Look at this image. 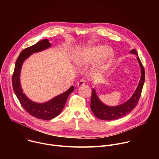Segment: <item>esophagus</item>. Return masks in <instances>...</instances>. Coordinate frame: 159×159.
<instances>
[{
    "instance_id": "34e87169",
    "label": "esophagus",
    "mask_w": 159,
    "mask_h": 159,
    "mask_svg": "<svg viewBox=\"0 0 159 159\" xmlns=\"http://www.w3.org/2000/svg\"><path fill=\"white\" fill-rule=\"evenodd\" d=\"M85 82H86V80H85L82 79V80H80V81L78 82V84H77V85H78L79 87L82 86V85H84L85 84Z\"/></svg>"
}]
</instances>
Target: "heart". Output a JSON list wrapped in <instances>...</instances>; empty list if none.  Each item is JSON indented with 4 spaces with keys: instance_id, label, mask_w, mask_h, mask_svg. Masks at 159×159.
Returning <instances> with one entry per match:
<instances>
[{
    "instance_id": "1",
    "label": "heart",
    "mask_w": 159,
    "mask_h": 159,
    "mask_svg": "<svg viewBox=\"0 0 159 159\" xmlns=\"http://www.w3.org/2000/svg\"><path fill=\"white\" fill-rule=\"evenodd\" d=\"M112 57V49L106 48L102 45H98L85 48L79 52L76 55L75 61L78 65H85L100 57L97 66L99 71H102L106 69Z\"/></svg>"
}]
</instances>
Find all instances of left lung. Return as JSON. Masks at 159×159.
Wrapping results in <instances>:
<instances>
[{
  "label": "left lung",
  "instance_id": "obj_1",
  "mask_svg": "<svg viewBox=\"0 0 159 159\" xmlns=\"http://www.w3.org/2000/svg\"><path fill=\"white\" fill-rule=\"evenodd\" d=\"M131 53L137 55V59L141 67V79L139 85L136 89L135 92L131 96V98L124 104L115 106L111 107L107 106L104 104L98 98L95 90L93 89L92 90L91 101H90V108L94 113V115L99 119L102 120H114L120 118H122L127 115L138 104L140 96L142 94L143 86L145 82V74L144 67L139 57L138 53L135 49H133L130 51Z\"/></svg>",
  "mask_w": 159,
  "mask_h": 159
}]
</instances>
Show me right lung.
Instances as JSON below:
<instances>
[{"mask_svg":"<svg viewBox=\"0 0 159 159\" xmlns=\"http://www.w3.org/2000/svg\"><path fill=\"white\" fill-rule=\"evenodd\" d=\"M51 47V44L47 39L38 41L35 44L22 50L18 57L12 77V87L21 106L31 116L41 120H52L58 116L64 107L67 98L74 90L72 86L63 94L57 96L52 100L42 104L36 103L30 100L23 93L20 84V72L22 63L32 53H36Z\"/></svg>","mask_w":159,"mask_h":159,"instance_id":"1","label":"right lung"}]
</instances>
